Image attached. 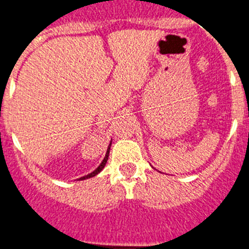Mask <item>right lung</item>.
I'll use <instances>...</instances> for the list:
<instances>
[{"label":"right lung","instance_id":"right-lung-1","mask_svg":"<svg viewBox=\"0 0 249 249\" xmlns=\"http://www.w3.org/2000/svg\"><path fill=\"white\" fill-rule=\"evenodd\" d=\"M109 149H111V144H109V147L108 148H107V153H106V156H105V158H103V160H102V163L100 164V166L97 167V168L94 169L93 172H91L89 173V175H87V176H83V177H81L80 179L81 181H82V179H87V178H91V177H94V176L96 175H98V173L101 172V171H102L103 168H105V166H106V163H107V160H108V155H109Z\"/></svg>","mask_w":249,"mask_h":249}]
</instances>
